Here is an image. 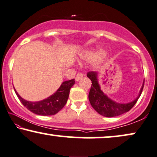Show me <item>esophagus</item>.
<instances>
[{
    "mask_svg": "<svg viewBox=\"0 0 157 157\" xmlns=\"http://www.w3.org/2000/svg\"><path fill=\"white\" fill-rule=\"evenodd\" d=\"M83 76H84V75L82 74V73H78V74L77 75L76 77H75V80L76 81H79L80 80H81V79L82 78Z\"/></svg>",
    "mask_w": 157,
    "mask_h": 157,
    "instance_id": "1",
    "label": "esophagus"
}]
</instances>
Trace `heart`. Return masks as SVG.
<instances>
[{
  "label": "heart",
  "mask_w": 157,
  "mask_h": 157,
  "mask_svg": "<svg viewBox=\"0 0 157 157\" xmlns=\"http://www.w3.org/2000/svg\"><path fill=\"white\" fill-rule=\"evenodd\" d=\"M103 55V52L100 50H96V51H92V52H87L84 53L83 56L85 59H90V60H93L100 58L101 56Z\"/></svg>",
  "instance_id": "b5f03b06"
}]
</instances>
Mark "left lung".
Returning a JSON list of instances; mask_svg holds the SVG:
<instances>
[{"label":"left lung","mask_w":157,"mask_h":157,"mask_svg":"<svg viewBox=\"0 0 157 157\" xmlns=\"http://www.w3.org/2000/svg\"><path fill=\"white\" fill-rule=\"evenodd\" d=\"M92 81L91 88L89 93V100L92 107L97 111L98 113L105 117H115L128 112L132 108L142 93L144 88V84L140 90V93L138 97L128 103H118L108 98L103 91L100 90V87L98 82V72L95 71H90L87 74Z\"/></svg>","instance_id":"obj_1"}]
</instances>
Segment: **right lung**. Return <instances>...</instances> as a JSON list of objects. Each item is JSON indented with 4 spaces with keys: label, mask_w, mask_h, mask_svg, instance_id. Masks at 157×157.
<instances>
[{
    "label": "right lung",
    "mask_w": 157,
    "mask_h": 157,
    "mask_svg": "<svg viewBox=\"0 0 157 157\" xmlns=\"http://www.w3.org/2000/svg\"><path fill=\"white\" fill-rule=\"evenodd\" d=\"M75 79L64 81L56 93L47 99L38 102H30L23 99L16 91V95L21 103L29 110L40 116H52L62 109L67 101L70 88L75 84Z\"/></svg>",
    "instance_id": "add662e5"
}]
</instances>
